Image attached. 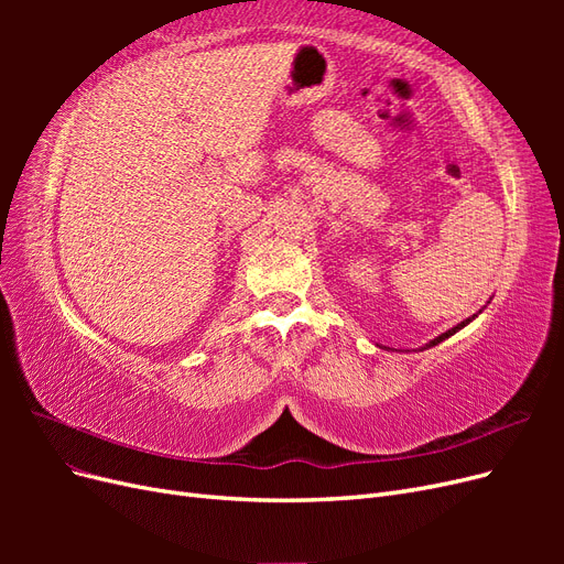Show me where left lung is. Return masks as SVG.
Instances as JSON below:
<instances>
[{"label":"left lung","instance_id":"obj_1","mask_svg":"<svg viewBox=\"0 0 564 564\" xmlns=\"http://www.w3.org/2000/svg\"><path fill=\"white\" fill-rule=\"evenodd\" d=\"M473 317H475V315H473ZM473 317H468V319H464V322H460V324H456V327H452V329H449V332H445V334H440V336H437V338H433V340H431V344H429V348H431V346H437V344H440V340H445V338H449V336H452V334H456V332H458V329H464V327H466V324H468V322H470V319H473Z\"/></svg>","mask_w":564,"mask_h":564}]
</instances>
